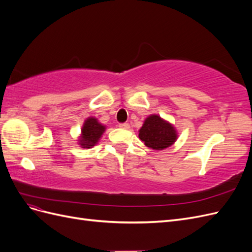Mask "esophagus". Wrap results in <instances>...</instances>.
I'll return each mask as SVG.
<instances>
[{"instance_id": "esophagus-1", "label": "esophagus", "mask_w": 252, "mask_h": 252, "mask_svg": "<svg viewBox=\"0 0 252 252\" xmlns=\"http://www.w3.org/2000/svg\"><path fill=\"white\" fill-rule=\"evenodd\" d=\"M119 127L122 129H129V127L130 126H129V124H127V123H123V124H120Z\"/></svg>"}]
</instances>
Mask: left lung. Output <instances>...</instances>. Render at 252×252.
Instances as JSON below:
<instances>
[{
    "instance_id": "1",
    "label": "left lung",
    "mask_w": 252,
    "mask_h": 252,
    "mask_svg": "<svg viewBox=\"0 0 252 252\" xmlns=\"http://www.w3.org/2000/svg\"><path fill=\"white\" fill-rule=\"evenodd\" d=\"M139 138L147 147L155 150H163L177 141L178 133L169 122L158 114H151L145 120L139 130Z\"/></svg>"
}]
</instances>
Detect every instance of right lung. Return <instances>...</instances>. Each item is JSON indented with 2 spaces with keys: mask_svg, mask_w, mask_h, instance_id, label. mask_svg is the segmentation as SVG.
Returning a JSON list of instances; mask_svg holds the SVG:
<instances>
[{
  "mask_svg": "<svg viewBox=\"0 0 252 252\" xmlns=\"http://www.w3.org/2000/svg\"><path fill=\"white\" fill-rule=\"evenodd\" d=\"M106 127L102 125L97 119L90 117L85 122L82 127V133L79 139V144L83 148H91L97 144L101 139Z\"/></svg>",
  "mask_w": 252,
  "mask_h": 252,
  "instance_id": "right-lung-1",
  "label": "right lung"
}]
</instances>
